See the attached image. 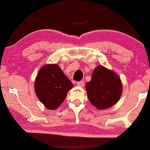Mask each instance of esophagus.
<instances>
[{
	"instance_id": "obj_1",
	"label": "esophagus",
	"mask_w": 150,
	"mask_h": 150,
	"mask_svg": "<svg viewBox=\"0 0 150 150\" xmlns=\"http://www.w3.org/2000/svg\"><path fill=\"white\" fill-rule=\"evenodd\" d=\"M77 84L78 86H79L83 87L84 86V81H79V82H77Z\"/></svg>"
}]
</instances>
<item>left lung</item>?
<instances>
[{
	"label": "left lung",
	"instance_id": "left-lung-1",
	"mask_svg": "<svg viewBox=\"0 0 150 150\" xmlns=\"http://www.w3.org/2000/svg\"><path fill=\"white\" fill-rule=\"evenodd\" d=\"M86 89L91 103L98 109L103 110L119 101L122 94V83L115 73L103 66H98Z\"/></svg>",
	"mask_w": 150,
	"mask_h": 150
}]
</instances>
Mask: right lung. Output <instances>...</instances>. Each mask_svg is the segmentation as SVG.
<instances>
[{"mask_svg":"<svg viewBox=\"0 0 150 150\" xmlns=\"http://www.w3.org/2000/svg\"><path fill=\"white\" fill-rule=\"evenodd\" d=\"M73 87L71 82L57 64H47L42 67L35 82L37 97L49 110L58 108Z\"/></svg>","mask_w":150,"mask_h":150,"instance_id":"right-lung-1","label":"right lung"}]
</instances>
